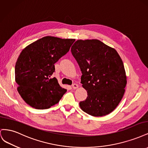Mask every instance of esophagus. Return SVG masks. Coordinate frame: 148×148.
Here are the masks:
<instances>
[{
  "instance_id": "1",
  "label": "esophagus",
  "mask_w": 148,
  "mask_h": 148,
  "mask_svg": "<svg viewBox=\"0 0 148 148\" xmlns=\"http://www.w3.org/2000/svg\"><path fill=\"white\" fill-rule=\"evenodd\" d=\"M78 87H79V86H78V84H77L74 83V84H72V88H73V89H77V88H78Z\"/></svg>"
}]
</instances>
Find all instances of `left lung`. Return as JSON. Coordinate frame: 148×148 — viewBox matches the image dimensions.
I'll return each instance as SVG.
<instances>
[{
    "mask_svg": "<svg viewBox=\"0 0 148 148\" xmlns=\"http://www.w3.org/2000/svg\"><path fill=\"white\" fill-rule=\"evenodd\" d=\"M71 52L81 69V83L88 92L80 108L94 117L111 113L125 93L127 76L123 63L115 49L97 39H79Z\"/></svg>",
    "mask_w": 148,
    "mask_h": 148,
    "instance_id": "8db88e82",
    "label": "left lung"
}]
</instances>
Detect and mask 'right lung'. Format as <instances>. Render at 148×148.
Instances as JSON below:
<instances>
[{
  "mask_svg": "<svg viewBox=\"0 0 148 148\" xmlns=\"http://www.w3.org/2000/svg\"><path fill=\"white\" fill-rule=\"evenodd\" d=\"M75 39L43 37L26 46L15 64L17 90L26 104L36 109H49L59 102L66 89L56 78L54 64L65 55Z\"/></svg>",
  "mask_w": 148,
  "mask_h": 148,
  "instance_id": "obj_1",
  "label": "right lung"
}]
</instances>
